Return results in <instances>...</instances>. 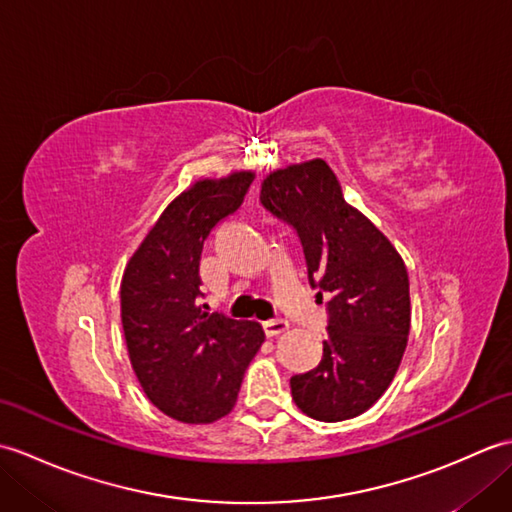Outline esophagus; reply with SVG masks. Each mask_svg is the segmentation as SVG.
I'll use <instances>...</instances> for the list:
<instances>
[{
	"label": "esophagus",
	"instance_id": "esophagus-1",
	"mask_svg": "<svg viewBox=\"0 0 512 512\" xmlns=\"http://www.w3.org/2000/svg\"><path fill=\"white\" fill-rule=\"evenodd\" d=\"M262 325H264L266 336H279V334H284L290 328L286 319H270V321H264Z\"/></svg>",
	"mask_w": 512,
	"mask_h": 512
}]
</instances>
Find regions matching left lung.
I'll use <instances>...</instances> for the list:
<instances>
[{
    "mask_svg": "<svg viewBox=\"0 0 512 512\" xmlns=\"http://www.w3.org/2000/svg\"><path fill=\"white\" fill-rule=\"evenodd\" d=\"M259 202L297 233L308 281L328 310L321 363L290 378L314 420L361 416L385 394L407 347L409 277L389 239L343 198L325 160L279 169Z\"/></svg>",
    "mask_w": 512,
    "mask_h": 512,
    "instance_id": "obj_1",
    "label": "left lung"
}]
</instances>
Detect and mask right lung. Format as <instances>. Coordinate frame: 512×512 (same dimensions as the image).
<instances>
[{
  "mask_svg": "<svg viewBox=\"0 0 512 512\" xmlns=\"http://www.w3.org/2000/svg\"><path fill=\"white\" fill-rule=\"evenodd\" d=\"M253 180L242 171L195 182L158 217L125 268L121 319L129 361L147 398L180 422L224 418L264 343L259 323L200 306L202 246L242 206Z\"/></svg>",
  "mask_w": 512,
  "mask_h": 512,
  "instance_id": "obj_1",
  "label": "right lung"
}]
</instances>
